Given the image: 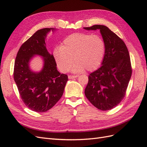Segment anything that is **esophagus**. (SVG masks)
Wrapping results in <instances>:
<instances>
[{
	"mask_svg": "<svg viewBox=\"0 0 147 147\" xmlns=\"http://www.w3.org/2000/svg\"><path fill=\"white\" fill-rule=\"evenodd\" d=\"M77 77H78L77 75H69V76H68L69 79H74V78H77Z\"/></svg>",
	"mask_w": 147,
	"mask_h": 147,
	"instance_id": "1",
	"label": "esophagus"
}]
</instances>
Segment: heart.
<instances>
[{
  "mask_svg": "<svg viewBox=\"0 0 147 147\" xmlns=\"http://www.w3.org/2000/svg\"><path fill=\"white\" fill-rule=\"evenodd\" d=\"M105 52V44L99 35L75 33L65 38L61 47L55 49L53 56L61 72H67L74 62L73 72H82L84 69L91 72L100 66Z\"/></svg>",
  "mask_w": 147,
  "mask_h": 147,
  "instance_id": "obj_1",
  "label": "heart"
}]
</instances>
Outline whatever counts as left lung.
Wrapping results in <instances>:
<instances>
[{"label": "left lung", "mask_w": 147, "mask_h": 147, "mask_svg": "<svg viewBox=\"0 0 147 147\" xmlns=\"http://www.w3.org/2000/svg\"><path fill=\"white\" fill-rule=\"evenodd\" d=\"M84 29H99L105 44L102 65L89 75L84 94L97 109L109 110L126 95L132 75L129 54L123 40L107 26L94 25Z\"/></svg>", "instance_id": "obj_1"}]
</instances>
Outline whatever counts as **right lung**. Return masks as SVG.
<instances>
[{
	"mask_svg": "<svg viewBox=\"0 0 147 147\" xmlns=\"http://www.w3.org/2000/svg\"><path fill=\"white\" fill-rule=\"evenodd\" d=\"M55 28L38 30L20 48L15 61L14 77L21 98L28 107L36 112H45L51 109L63 94L68 80L67 75L57 70L53 55L47 51L45 38ZM34 55L43 57L44 64L40 73L29 68V61Z\"/></svg>",
	"mask_w": 147,
	"mask_h": 147,
	"instance_id": "obj_1",
	"label": "right lung"
}]
</instances>
